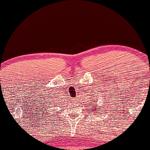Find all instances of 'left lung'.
Segmentation results:
<instances>
[{
    "instance_id": "1",
    "label": "left lung",
    "mask_w": 150,
    "mask_h": 150,
    "mask_svg": "<svg viewBox=\"0 0 150 150\" xmlns=\"http://www.w3.org/2000/svg\"><path fill=\"white\" fill-rule=\"evenodd\" d=\"M94 97H96L95 96H94ZM97 101H97L96 98H94V99H91V104H90L92 105V109H89V111H95V113H96V111H97V109L98 110L97 108H99V107H98V106H97V107H95V106H94V105L93 104H96V103H97Z\"/></svg>"
}]
</instances>
